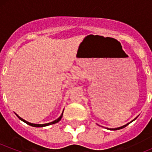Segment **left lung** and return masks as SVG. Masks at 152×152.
Here are the masks:
<instances>
[{
    "mask_svg": "<svg viewBox=\"0 0 152 152\" xmlns=\"http://www.w3.org/2000/svg\"><path fill=\"white\" fill-rule=\"evenodd\" d=\"M137 117H138V116H137ZM137 117L136 118H135V119H133V120H132L131 122H130V123H127V124H126V125H124V126H120V127H118V128H114V129H110V128H106V129H109V130H119V129H123V128H125V127H126V126H128L129 124V123H131L132 122H133L134 120H135V119H137ZM99 126H100V125H99Z\"/></svg>",
    "mask_w": 152,
    "mask_h": 152,
    "instance_id": "left-lung-1",
    "label": "left lung"
}]
</instances>
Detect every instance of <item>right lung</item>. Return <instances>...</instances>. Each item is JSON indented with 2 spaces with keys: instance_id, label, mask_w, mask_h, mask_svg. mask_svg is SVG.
<instances>
[{
  "instance_id": "1",
  "label": "right lung",
  "mask_w": 152,
  "mask_h": 152,
  "mask_svg": "<svg viewBox=\"0 0 152 152\" xmlns=\"http://www.w3.org/2000/svg\"><path fill=\"white\" fill-rule=\"evenodd\" d=\"M63 112H64V110H63ZM63 112H62V113H61V116H60L57 119H56V120H54V121H53V122H51V123H45V124H35V123H29V122L26 121V120H25V119H22V118H21V117H20V116H19L18 115H17V114H16V113H15V114H16V115H17V117H18L19 119H20V120H22L23 122H24V123H26V124L29 125V126H33V127H44V126H50V125L55 124V123H57L58 122H59L60 120H61V118H62V116H63Z\"/></svg>"
}]
</instances>
